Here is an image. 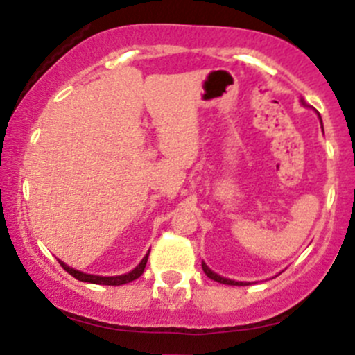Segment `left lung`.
Returning <instances> with one entry per match:
<instances>
[{
  "label": "left lung",
  "mask_w": 355,
  "mask_h": 355,
  "mask_svg": "<svg viewBox=\"0 0 355 355\" xmlns=\"http://www.w3.org/2000/svg\"><path fill=\"white\" fill-rule=\"evenodd\" d=\"M302 104H304V105H307V104H305V101H302ZM321 125H322V123H321ZM201 265H202V270H205V274H206V276H208L209 279L216 281V283H222V284H230V286H241V284H246V283H239V281L225 279V277L218 276V274H215V272H213V270H209V269H208V265H206L205 261H202Z\"/></svg>",
  "instance_id": "8db88e82"
}]
</instances>
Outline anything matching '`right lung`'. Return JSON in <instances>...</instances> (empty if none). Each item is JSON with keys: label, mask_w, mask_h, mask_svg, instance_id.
I'll return each instance as SVG.
<instances>
[{"label": "right lung", "mask_w": 355, "mask_h": 355, "mask_svg": "<svg viewBox=\"0 0 355 355\" xmlns=\"http://www.w3.org/2000/svg\"><path fill=\"white\" fill-rule=\"evenodd\" d=\"M147 258H149V253L142 258L139 265H137L135 269L128 274H123V276H112V277H104V276H94V274H85V272H79V270L72 269L69 265H65L64 261L58 260V263L64 267L65 272L71 274L72 277H76L78 281H83V283H92V284H105V286H121V284L126 283H132V281L139 279L140 276L144 274V269H146V263H147Z\"/></svg>", "instance_id": "1"}]
</instances>
